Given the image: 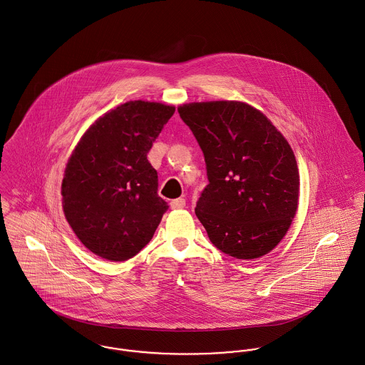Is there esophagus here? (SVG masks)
<instances>
[{
  "instance_id": "1",
  "label": "esophagus",
  "mask_w": 365,
  "mask_h": 365,
  "mask_svg": "<svg viewBox=\"0 0 365 365\" xmlns=\"http://www.w3.org/2000/svg\"><path fill=\"white\" fill-rule=\"evenodd\" d=\"M170 207L175 208V210L183 208V207H186V200L185 199H175V200L170 202Z\"/></svg>"
}]
</instances>
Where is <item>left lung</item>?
Returning <instances> with one entry per match:
<instances>
[{
  "label": "left lung",
  "mask_w": 365,
  "mask_h": 365,
  "mask_svg": "<svg viewBox=\"0 0 365 365\" xmlns=\"http://www.w3.org/2000/svg\"><path fill=\"white\" fill-rule=\"evenodd\" d=\"M202 148L208 185L196 215L212 245L256 259L283 240L298 207L294 153L272 122L242 102L189 103L178 109Z\"/></svg>",
  "instance_id": "obj_1"
}]
</instances>
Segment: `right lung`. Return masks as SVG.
<instances>
[{"label":"right lung","mask_w":365,"mask_h":365,"mask_svg":"<svg viewBox=\"0 0 365 365\" xmlns=\"http://www.w3.org/2000/svg\"><path fill=\"white\" fill-rule=\"evenodd\" d=\"M175 108L131 101L93 123L67 163L63 208L91 252L124 262L151 241L168 202L147 160Z\"/></svg>","instance_id":"add662e5"}]
</instances>
